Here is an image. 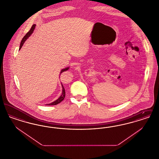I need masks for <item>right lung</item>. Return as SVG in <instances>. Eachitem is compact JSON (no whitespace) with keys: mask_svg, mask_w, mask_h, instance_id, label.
I'll return each mask as SVG.
<instances>
[{"mask_svg":"<svg viewBox=\"0 0 159 159\" xmlns=\"http://www.w3.org/2000/svg\"><path fill=\"white\" fill-rule=\"evenodd\" d=\"M35 26H36V25L35 24H33V25H32V27H31L30 30L28 31V33L24 36V38H23V39H22V40H21V43H20V49L21 48V47H22V46L23 45V44H24V43L25 42V41L27 39V38H29L31 34V33L33 32V31H34V28H35ZM68 67L67 68H64V69H62L61 71L60 72V75H61V73H62V72H64V71H67V70L68 69ZM62 94H61V95L60 97V98L58 99H57L56 101H55L54 102H52V103H50V104H46L47 106H52V105H57V104H59L60 102H61L64 98H65V96H66V92H65V89H64V86H63V85H62Z\"/></svg>","mask_w":159,"mask_h":159,"instance_id":"right-lung-1","label":"right lung"}]
</instances>
